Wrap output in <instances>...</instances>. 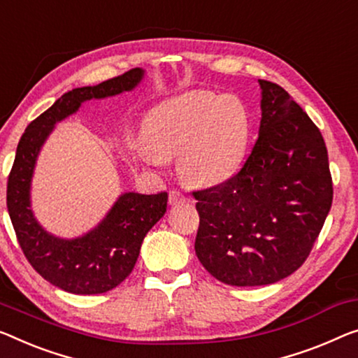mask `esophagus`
Segmentation results:
<instances>
[{
    "label": "esophagus",
    "instance_id": "obj_1",
    "mask_svg": "<svg viewBox=\"0 0 358 358\" xmlns=\"http://www.w3.org/2000/svg\"><path fill=\"white\" fill-rule=\"evenodd\" d=\"M186 197L180 193V191H172V193L169 194V204L170 206H178L181 202H185Z\"/></svg>",
    "mask_w": 358,
    "mask_h": 358
}]
</instances>
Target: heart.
<instances>
[{
	"instance_id": "obj_1",
	"label": "heart",
	"mask_w": 358,
	"mask_h": 358,
	"mask_svg": "<svg viewBox=\"0 0 358 358\" xmlns=\"http://www.w3.org/2000/svg\"><path fill=\"white\" fill-rule=\"evenodd\" d=\"M143 135L149 148L140 156L152 167L178 156L189 183L213 186L238 173L246 156L249 115L236 96L197 90L178 94L146 115Z\"/></svg>"
}]
</instances>
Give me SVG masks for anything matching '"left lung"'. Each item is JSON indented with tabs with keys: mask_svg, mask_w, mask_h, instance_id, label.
<instances>
[{
	"mask_svg": "<svg viewBox=\"0 0 358 358\" xmlns=\"http://www.w3.org/2000/svg\"><path fill=\"white\" fill-rule=\"evenodd\" d=\"M259 138L225 183L194 191V249L225 285H273L310 254L331 209L333 181L322 133L276 83L259 80Z\"/></svg>",
	"mask_w": 358,
	"mask_h": 358,
	"instance_id": "8db88e82",
	"label": "left lung"
}]
</instances>
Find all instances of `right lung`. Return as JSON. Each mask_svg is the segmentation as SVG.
<instances>
[{
  "instance_id": "1",
  "label": "right lung",
  "mask_w": 358,
  "mask_h": 358,
  "mask_svg": "<svg viewBox=\"0 0 358 358\" xmlns=\"http://www.w3.org/2000/svg\"><path fill=\"white\" fill-rule=\"evenodd\" d=\"M131 69L94 87L64 93L25 128L8 178V212L27 260L38 273L72 294H101L119 286L135 266L143 239L167 210V193H122L103 220L77 238L56 236L43 228L31 210V178L48 136L83 103L131 92L145 78Z\"/></svg>"
}]
</instances>
